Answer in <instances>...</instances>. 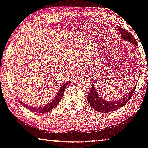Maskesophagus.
I'll list each match as a JSON object with an SVG mask.
<instances>
[{"instance_id":"1","label":"esophagus","mask_w":148,"mask_h":148,"mask_svg":"<svg viewBox=\"0 0 148 148\" xmlns=\"http://www.w3.org/2000/svg\"><path fill=\"white\" fill-rule=\"evenodd\" d=\"M76 79L79 80V79H81V78H84V74H82V73H79V74H78L77 76H76Z\"/></svg>"}]
</instances>
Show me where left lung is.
I'll return each instance as SVG.
<instances>
[{
    "instance_id": "8db88e82",
    "label": "left lung",
    "mask_w": 148,
    "mask_h": 148,
    "mask_svg": "<svg viewBox=\"0 0 148 148\" xmlns=\"http://www.w3.org/2000/svg\"><path fill=\"white\" fill-rule=\"evenodd\" d=\"M118 28H119L121 37L124 40L129 41V42H132L133 44L135 45L136 46H137V41H136L135 37L131 34V32H129V31L121 27H118ZM136 85H137V84H135L134 87L132 88V90H131L129 94L126 95V97L121 98V99L118 100V101H108V100L107 101L106 99H102L99 95V93L97 92L95 86L92 84V88L87 96L88 102L89 103L90 106H91L92 109H94L97 112H103V113H108V112L115 111V110L118 109H120L123 106L127 105V103L129 101L132 95H133Z\"/></svg>"
}]
</instances>
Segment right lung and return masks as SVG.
I'll use <instances>...</instances> for the list:
<instances>
[{
  "label": "right lung",
  "mask_w": 148,
  "mask_h": 148,
  "mask_svg": "<svg viewBox=\"0 0 148 148\" xmlns=\"http://www.w3.org/2000/svg\"><path fill=\"white\" fill-rule=\"evenodd\" d=\"M70 83V81L67 82L66 83H65V84H64V85H63L62 87L59 89L58 93H57L56 96H55L54 99H53L50 103L47 104V105L43 106V107H42V106H40V107H36V108L31 107V106H27V104L23 103V102H21L20 101H19V102H20V103L22 104L24 107H25L27 109L29 110L32 112H38V113H46V112L51 111V110H53V108L56 107V106L59 103V102H60L61 99H62V97H63V95L64 93L65 89H66V88L68 86V85Z\"/></svg>",
  "instance_id": "obj_1"
}]
</instances>
